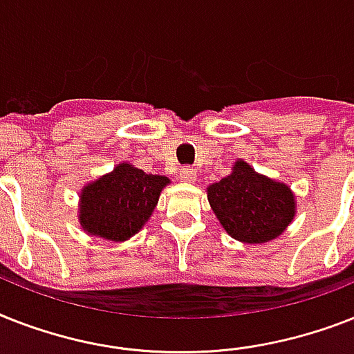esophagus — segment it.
<instances>
[{
	"label": "esophagus",
	"mask_w": 354,
	"mask_h": 354,
	"mask_svg": "<svg viewBox=\"0 0 354 354\" xmlns=\"http://www.w3.org/2000/svg\"><path fill=\"white\" fill-rule=\"evenodd\" d=\"M180 180L185 183H194L196 182V171L191 167H183L182 171H180Z\"/></svg>",
	"instance_id": "34e87169"
}]
</instances>
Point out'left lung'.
I'll return each instance as SVG.
<instances>
[{
  "label": "left lung",
  "instance_id": "8db88e82",
  "mask_svg": "<svg viewBox=\"0 0 354 354\" xmlns=\"http://www.w3.org/2000/svg\"><path fill=\"white\" fill-rule=\"evenodd\" d=\"M207 200L220 225L242 243H266L286 231L297 214L291 187L236 160L231 174L207 187Z\"/></svg>",
  "mask_w": 354,
  "mask_h": 354
}]
</instances>
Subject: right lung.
<instances>
[{"instance_id":"add662e5","label":"right lung","mask_w":354,"mask_h":354,"mask_svg":"<svg viewBox=\"0 0 354 354\" xmlns=\"http://www.w3.org/2000/svg\"><path fill=\"white\" fill-rule=\"evenodd\" d=\"M167 176L147 174L129 162L83 185L77 220L87 234L125 242L143 229L156 209Z\"/></svg>"}]
</instances>
